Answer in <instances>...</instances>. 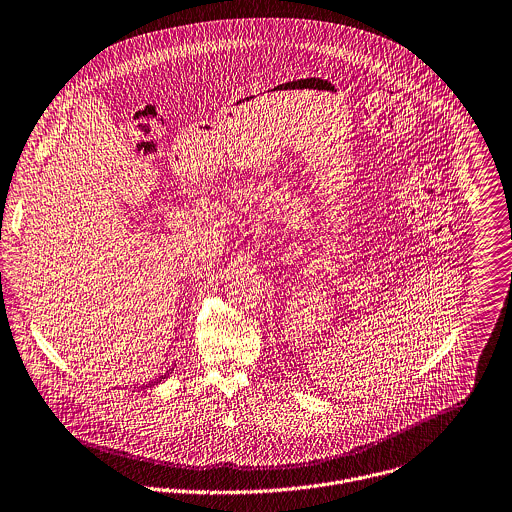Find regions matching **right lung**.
Masks as SVG:
<instances>
[{
	"label": "right lung",
	"instance_id": "add662e5",
	"mask_svg": "<svg viewBox=\"0 0 512 512\" xmlns=\"http://www.w3.org/2000/svg\"><path fill=\"white\" fill-rule=\"evenodd\" d=\"M172 370H174V368H172ZM170 374H172V372H170V370H168V372H164V374H162V376H158V378H156V380H152V382H148V384H146V386H154V384H158V382H162V380H164V378H168V376H170Z\"/></svg>",
	"mask_w": 512,
	"mask_h": 512
}]
</instances>
